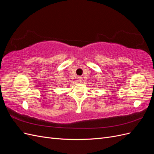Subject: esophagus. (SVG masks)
Wrapping results in <instances>:
<instances>
[{
	"instance_id": "esophagus-1",
	"label": "esophagus",
	"mask_w": 154,
	"mask_h": 154,
	"mask_svg": "<svg viewBox=\"0 0 154 154\" xmlns=\"http://www.w3.org/2000/svg\"><path fill=\"white\" fill-rule=\"evenodd\" d=\"M77 78H78V82H82V76H78Z\"/></svg>"
}]
</instances>
